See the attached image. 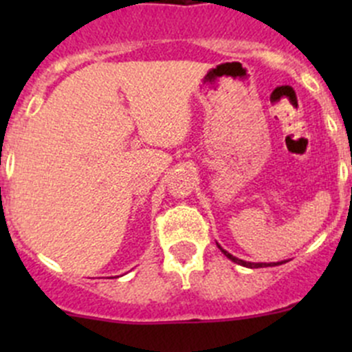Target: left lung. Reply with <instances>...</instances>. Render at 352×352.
Wrapping results in <instances>:
<instances>
[{"mask_svg": "<svg viewBox=\"0 0 352 352\" xmlns=\"http://www.w3.org/2000/svg\"><path fill=\"white\" fill-rule=\"evenodd\" d=\"M216 245H218V243H216ZM218 248L223 252V254L226 255V257L230 258V261L235 262V264H239V265H243V267H248V269L274 267V265H281V264H285V262H287V261H281V262H247V261H242V258H239V257H233V255L230 254V252H226L225 248L221 247V245H218Z\"/></svg>", "mask_w": 352, "mask_h": 352, "instance_id": "8db88e82", "label": "left lung"}]
</instances>
